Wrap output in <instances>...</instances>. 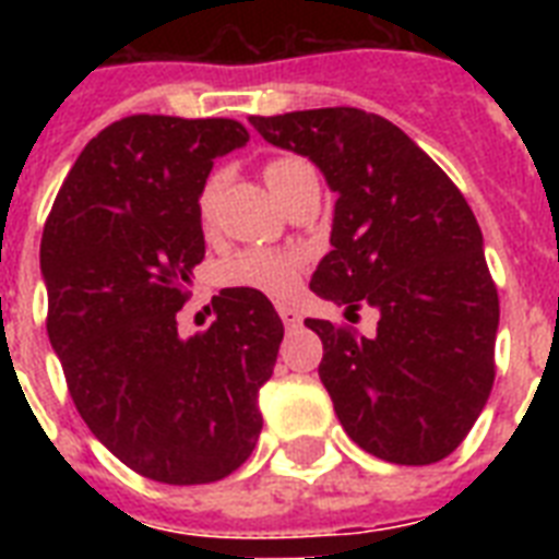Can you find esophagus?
<instances>
[{
	"mask_svg": "<svg viewBox=\"0 0 559 559\" xmlns=\"http://www.w3.org/2000/svg\"><path fill=\"white\" fill-rule=\"evenodd\" d=\"M278 316H281V322H284V328H287V331H296L298 324H301V313H298L296 307L281 305Z\"/></svg>",
	"mask_w": 559,
	"mask_h": 559,
	"instance_id": "1",
	"label": "esophagus"
}]
</instances>
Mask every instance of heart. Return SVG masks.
I'll return each mask as SVG.
<instances>
[{
	"instance_id": "heart-1",
	"label": "heart",
	"mask_w": 559,
	"mask_h": 559,
	"mask_svg": "<svg viewBox=\"0 0 559 559\" xmlns=\"http://www.w3.org/2000/svg\"><path fill=\"white\" fill-rule=\"evenodd\" d=\"M305 174H313V168L305 159H296V156H281V159L266 162V168H263V179H266L270 191L275 193V200H281L284 191L296 179L305 177ZM219 182H223L219 174H214L200 193V217L205 223L214 214ZM305 266L307 254L298 252V249H263L261 246V249H243V252H237L226 263L223 278L231 287L254 289V293H263V296L270 298H289L298 289V284H301Z\"/></svg>"
}]
</instances>
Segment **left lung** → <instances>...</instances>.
<instances>
[{
    "label": "left lung",
    "instance_id": "1",
    "mask_svg": "<svg viewBox=\"0 0 559 559\" xmlns=\"http://www.w3.org/2000/svg\"><path fill=\"white\" fill-rule=\"evenodd\" d=\"M275 147L322 170L331 252L310 289L345 313H380L373 336L307 319L350 441L391 464H435L459 447L493 389L499 296L476 214L400 127L357 107L252 116Z\"/></svg>",
    "mask_w": 559,
    "mask_h": 559
}]
</instances>
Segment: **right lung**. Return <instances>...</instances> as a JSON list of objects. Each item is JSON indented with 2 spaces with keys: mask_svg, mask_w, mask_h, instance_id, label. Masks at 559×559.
<instances>
[{
  "mask_svg": "<svg viewBox=\"0 0 559 559\" xmlns=\"http://www.w3.org/2000/svg\"><path fill=\"white\" fill-rule=\"evenodd\" d=\"M246 142L231 118H121L83 147L43 228L46 328L74 406L118 461L165 485L219 481L252 455L284 340L270 298L246 287L214 296L209 331H177L205 258L200 193Z\"/></svg>",
  "mask_w": 559,
  "mask_h": 559,
  "instance_id": "obj_1",
  "label": "right lung"
}]
</instances>
